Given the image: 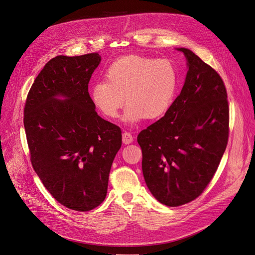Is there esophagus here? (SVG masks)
<instances>
[{"label":"esophagus","mask_w":255,"mask_h":255,"mask_svg":"<svg viewBox=\"0 0 255 255\" xmlns=\"http://www.w3.org/2000/svg\"><path fill=\"white\" fill-rule=\"evenodd\" d=\"M132 140H134V138H132L130 132H128V131L124 132V134H123V142L125 144H129V143L132 142Z\"/></svg>","instance_id":"esophagus-1"}]
</instances>
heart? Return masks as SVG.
<instances>
[{
	"label": "heart",
	"instance_id": "heart-1",
	"mask_svg": "<svg viewBox=\"0 0 255 255\" xmlns=\"http://www.w3.org/2000/svg\"><path fill=\"white\" fill-rule=\"evenodd\" d=\"M105 77L92 85L91 101L106 117L117 118L127 100L124 119L128 123L163 116L173 101L177 84L170 61L140 55L117 59Z\"/></svg>",
	"mask_w": 255,
	"mask_h": 255
}]
</instances>
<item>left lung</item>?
I'll return each instance as SVG.
<instances>
[{
    "label": "left lung",
    "mask_w": 255,
    "mask_h": 255,
    "mask_svg": "<svg viewBox=\"0 0 255 255\" xmlns=\"http://www.w3.org/2000/svg\"><path fill=\"white\" fill-rule=\"evenodd\" d=\"M189 70L165 115L140 131L142 171L152 195L167 207L196 199L213 179L229 136L223 80L188 48Z\"/></svg>",
    "instance_id": "1"
}]
</instances>
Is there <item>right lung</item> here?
<instances>
[{
  "label": "right lung",
  "instance_id": "obj_1",
  "mask_svg": "<svg viewBox=\"0 0 255 255\" xmlns=\"http://www.w3.org/2000/svg\"><path fill=\"white\" fill-rule=\"evenodd\" d=\"M99 53L57 56L36 77L23 108L30 160L52 196L64 207L91 211L105 200L121 147V129L94 110L88 84ZM61 95L67 99L57 100Z\"/></svg>",
  "mask_w": 255,
  "mask_h": 255
}]
</instances>
